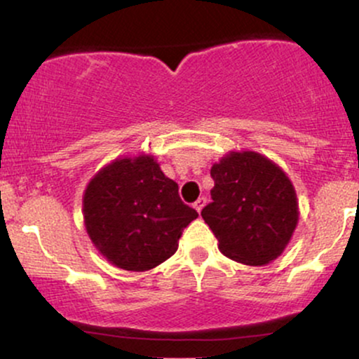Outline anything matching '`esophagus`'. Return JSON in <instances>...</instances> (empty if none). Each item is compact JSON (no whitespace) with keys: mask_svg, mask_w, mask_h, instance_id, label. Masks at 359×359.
<instances>
[{"mask_svg":"<svg viewBox=\"0 0 359 359\" xmlns=\"http://www.w3.org/2000/svg\"><path fill=\"white\" fill-rule=\"evenodd\" d=\"M205 203H208V199H205V197H199V199H197L196 203H194V209H196L197 212H201L204 209Z\"/></svg>","mask_w":359,"mask_h":359,"instance_id":"1","label":"esophagus"}]
</instances>
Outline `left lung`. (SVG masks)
Here are the masks:
<instances>
[{"label":"left lung","instance_id":"1","mask_svg":"<svg viewBox=\"0 0 359 359\" xmlns=\"http://www.w3.org/2000/svg\"><path fill=\"white\" fill-rule=\"evenodd\" d=\"M211 177L212 203L201 216L221 253L251 266L278 258L299 222L297 194L285 172L257 151H229Z\"/></svg>","mask_w":359,"mask_h":359}]
</instances>
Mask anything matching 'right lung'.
I'll return each instance as SVG.
<instances>
[{"instance_id":"add662e5","label":"right lung","mask_w":359,"mask_h":359,"mask_svg":"<svg viewBox=\"0 0 359 359\" xmlns=\"http://www.w3.org/2000/svg\"><path fill=\"white\" fill-rule=\"evenodd\" d=\"M86 231L114 266L147 271L179 248L199 214L179 197L154 155L119 156L89 180L82 196Z\"/></svg>"}]
</instances>
